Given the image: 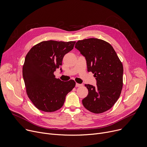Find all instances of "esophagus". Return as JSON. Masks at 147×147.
Segmentation results:
<instances>
[{"label": "esophagus", "mask_w": 147, "mask_h": 147, "mask_svg": "<svg viewBox=\"0 0 147 147\" xmlns=\"http://www.w3.org/2000/svg\"><path fill=\"white\" fill-rule=\"evenodd\" d=\"M83 86L82 84H78V83H76V87H81V86Z\"/></svg>", "instance_id": "esophagus-1"}]
</instances>
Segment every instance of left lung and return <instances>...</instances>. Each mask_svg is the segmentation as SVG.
I'll return each instance as SVG.
<instances>
[{
	"mask_svg": "<svg viewBox=\"0 0 147 147\" xmlns=\"http://www.w3.org/2000/svg\"><path fill=\"white\" fill-rule=\"evenodd\" d=\"M75 48L85 57L88 71L94 74L97 86L86 84L88 94L82 100L84 107L99 114L110 109L121 94L123 66L110 44L90 38L78 40Z\"/></svg>",
	"mask_w": 147,
	"mask_h": 147,
	"instance_id": "8db88e82",
	"label": "left lung"
}]
</instances>
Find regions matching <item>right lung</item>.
<instances>
[{"mask_svg":"<svg viewBox=\"0 0 147 147\" xmlns=\"http://www.w3.org/2000/svg\"><path fill=\"white\" fill-rule=\"evenodd\" d=\"M75 42H42L28 52L23 66V77L29 98L38 110H58L65 96L76 86L74 80L63 82L55 78L64 55L74 47ZM61 72V68H60Z\"/></svg>","mask_w":147,"mask_h":147,"instance_id":"add662e5","label":"right lung"}]
</instances>
